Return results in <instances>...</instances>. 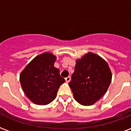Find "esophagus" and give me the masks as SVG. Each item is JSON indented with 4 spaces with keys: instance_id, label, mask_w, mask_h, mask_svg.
Listing matches in <instances>:
<instances>
[{
    "instance_id": "esophagus-1",
    "label": "esophagus",
    "mask_w": 131,
    "mask_h": 131,
    "mask_svg": "<svg viewBox=\"0 0 131 131\" xmlns=\"http://www.w3.org/2000/svg\"><path fill=\"white\" fill-rule=\"evenodd\" d=\"M70 80H71V77L70 76H69V77H67V78H65V81H66V82H69V81Z\"/></svg>"
}]
</instances>
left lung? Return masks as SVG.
Masks as SVG:
<instances>
[{"label": "left lung", "instance_id": "1", "mask_svg": "<svg viewBox=\"0 0 131 131\" xmlns=\"http://www.w3.org/2000/svg\"><path fill=\"white\" fill-rule=\"evenodd\" d=\"M111 80L112 73L107 62L98 55L88 52L76 60L69 85L78 103L91 106L105 94Z\"/></svg>", "mask_w": 131, "mask_h": 131}]
</instances>
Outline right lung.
<instances>
[{"label":"right lung","instance_id":"obj_1","mask_svg":"<svg viewBox=\"0 0 131 131\" xmlns=\"http://www.w3.org/2000/svg\"><path fill=\"white\" fill-rule=\"evenodd\" d=\"M56 56L44 52L33 59L20 74L23 92L30 101L38 105H47L56 97L60 86L65 80L60 70L54 67Z\"/></svg>","mask_w":131,"mask_h":131}]
</instances>
